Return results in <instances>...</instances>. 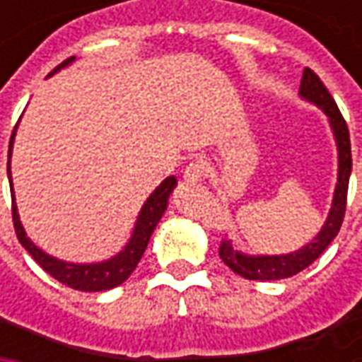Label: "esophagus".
Instances as JSON below:
<instances>
[{
  "label": "esophagus",
  "mask_w": 362,
  "mask_h": 362,
  "mask_svg": "<svg viewBox=\"0 0 362 362\" xmlns=\"http://www.w3.org/2000/svg\"><path fill=\"white\" fill-rule=\"evenodd\" d=\"M183 177H185V181H191V183L202 181L203 177H205V167H203V163H199V160H191L187 167H185V171H183Z\"/></svg>",
  "instance_id": "esophagus-1"
}]
</instances>
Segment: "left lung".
Listing matches in <instances>:
<instances>
[{
	"label": "left lung",
	"mask_w": 362,
	"mask_h": 362,
	"mask_svg": "<svg viewBox=\"0 0 362 362\" xmlns=\"http://www.w3.org/2000/svg\"><path fill=\"white\" fill-rule=\"evenodd\" d=\"M300 94L302 98L310 100L316 106H320L327 112L330 127L337 136L339 145V183L334 191V202L330 207L327 223L320 230V233L314 238L308 245L294 254L286 256H245L242 252L233 250L228 240H221L219 243V257L223 264L235 272L238 276L247 278V280H280V278H290L298 274L304 268H308L316 257L320 256L328 247V243L337 238L341 230L344 211H346V193H349V177L353 169V159H351V136H349V127L346 120L342 119L341 110L330 96L328 88L322 84V80L316 76V72L310 68H304L302 82H300Z\"/></svg>",
	"instance_id": "obj_1"
}]
</instances>
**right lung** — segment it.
I'll list each match as a JSON object with an SVG mask.
<instances>
[{
    "label": "right lung",
    "instance_id": "1",
    "mask_svg": "<svg viewBox=\"0 0 362 362\" xmlns=\"http://www.w3.org/2000/svg\"><path fill=\"white\" fill-rule=\"evenodd\" d=\"M74 60V56H70L68 60H64L60 66H56L52 70V74L56 70L64 68L66 64H70ZM18 127V124H16ZM13 134H16V129L11 132V139H9V155L7 159L11 157V145H13ZM7 177L11 181V173H9V160H7ZM177 185V179L175 177H167L159 187L153 191V195L146 199V203L141 209V216L136 219V228H134V233H132L131 242L129 245L120 252L119 256L108 259V262H100V264H66V262H60L56 257L44 254L40 247H35L32 240L25 235V231L21 228L20 216H18V207H16V199L11 197V219H13V228H16V235L20 243L30 252V256L34 257L35 262L48 272L52 278H56L58 282L70 286L74 290H82V292H103V290H110L115 286L122 284L129 276L132 274V270L136 268V264L141 262V257L145 254L146 243L151 240V233L155 231L159 219L165 214L167 209V199L171 195V191ZM11 187V183H9ZM11 193H13V187H11Z\"/></svg>",
    "mask_w": 362,
    "mask_h": 362
}]
</instances>
